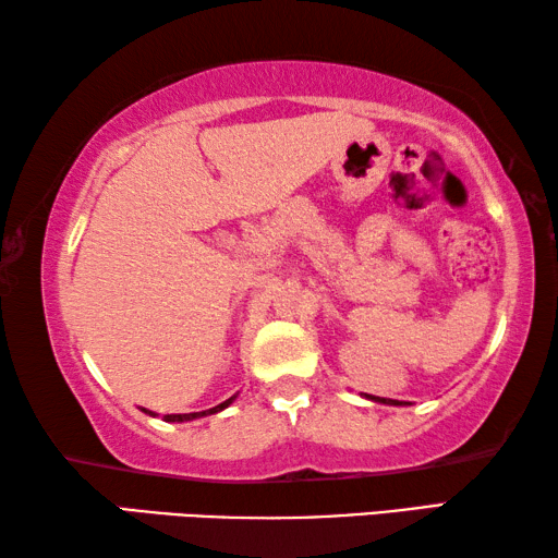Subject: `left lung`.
<instances>
[{
    "mask_svg": "<svg viewBox=\"0 0 558 558\" xmlns=\"http://www.w3.org/2000/svg\"><path fill=\"white\" fill-rule=\"evenodd\" d=\"M366 399H369V401H379V403H386V405H401V401H393V399H379V396H369V393H366Z\"/></svg>",
    "mask_w": 558,
    "mask_h": 558,
    "instance_id": "obj_1",
    "label": "left lung"
}]
</instances>
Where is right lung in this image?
<instances>
[{"label":"right lung","mask_w":558,"mask_h":558,"mask_svg":"<svg viewBox=\"0 0 558 558\" xmlns=\"http://www.w3.org/2000/svg\"><path fill=\"white\" fill-rule=\"evenodd\" d=\"M235 401V396H231V399H226L223 403H219V405H214V409H209V411H196V413H167L165 415V421L167 423H184V421H194V418H202V415H211V413H219V411H223V409H229V405ZM145 413H149V415H157V413H153V411H147V409H143Z\"/></svg>","instance_id":"obj_1"}]
</instances>
